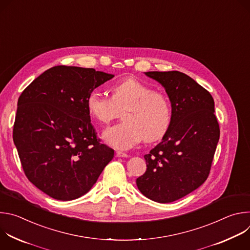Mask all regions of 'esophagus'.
I'll list each match as a JSON object with an SVG mask.
<instances>
[{
	"instance_id": "1",
	"label": "esophagus",
	"mask_w": 250,
	"mask_h": 250,
	"mask_svg": "<svg viewBox=\"0 0 250 250\" xmlns=\"http://www.w3.org/2000/svg\"><path fill=\"white\" fill-rule=\"evenodd\" d=\"M117 156L118 157H128V155L125 152H122V151H117Z\"/></svg>"
}]
</instances>
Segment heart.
<instances>
[{
    "instance_id": "heart-1",
    "label": "heart",
    "mask_w": 250,
    "mask_h": 250,
    "mask_svg": "<svg viewBox=\"0 0 250 250\" xmlns=\"http://www.w3.org/2000/svg\"><path fill=\"white\" fill-rule=\"evenodd\" d=\"M86 104L90 116L102 125L109 124L124 110V122L103 132L105 144L119 150L129 149L142 139L148 142L160 139L172 120L167 96L134 78L114 84L111 98L98 89L91 91Z\"/></svg>"
}]
</instances>
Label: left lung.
<instances>
[{"instance_id":"1","label":"left lung","mask_w":250,"mask_h":250,"mask_svg":"<svg viewBox=\"0 0 250 250\" xmlns=\"http://www.w3.org/2000/svg\"><path fill=\"white\" fill-rule=\"evenodd\" d=\"M145 74L165 89L172 108L170 126L161 142L145 155L146 173L138 190L157 203H171L198 189L208 176L220 138L211 95L179 71Z\"/></svg>"}]
</instances>
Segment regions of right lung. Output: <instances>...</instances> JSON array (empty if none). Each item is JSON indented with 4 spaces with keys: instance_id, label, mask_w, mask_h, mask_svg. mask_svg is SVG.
Segmentation results:
<instances>
[{
    "instance_id": "1",
    "label": "right lung",
    "mask_w": 250,
    "mask_h": 250,
    "mask_svg": "<svg viewBox=\"0 0 250 250\" xmlns=\"http://www.w3.org/2000/svg\"><path fill=\"white\" fill-rule=\"evenodd\" d=\"M115 75L93 68L55 66L21 93L13 130L27 179L60 201L90 191L114 149L96 136L87 110L89 93Z\"/></svg>"
}]
</instances>
